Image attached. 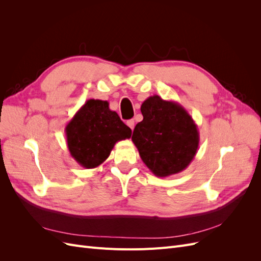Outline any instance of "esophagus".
Segmentation results:
<instances>
[{"mask_svg": "<svg viewBox=\"0 0 261 261\" xmlns=\"http://www.w3.org/2000/svg\"><path fill=\"white\" fill-rule=\"evenodd\" d=\"M126 124H127V126H128L130 129H134V126H135V121H134V120H128L127 122H126Z\"/></svg>", "mask_w": 261, "mask_h": 261, "instance_id": "34e87169", "label": "esophagus"}]
</instances>
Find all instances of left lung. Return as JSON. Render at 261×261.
I'll list each match as a JSON object with an SVG mask.
<instances>
[{"label":"left lung","instance_id":"8db88e82","mask_svg":"<svg viewBox=\"0 0 261 261\" xmlns=\"http://www.w3.org/2000/svg\"><path fill=\"white\" fill-rule=\"evenodd\" d=\"M144 120L132 140L141 160L155 176L167 177L184 171L199 146V132L193 117L175 101L151 96L140 108Z\"/></svg>","mask_w":261,"mask_h":261}]
</instances>
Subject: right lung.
<instances>
[{
  "mask_svg": "<svg viewBox=\"0 0 261 261\" xmlns=\"http://www.w3.org/2000/svg\"><path fill=\"white\" fill-rule=\"evenodd\" d=\"M65 134L70 155L82 167L93 169L108 159L117 141L130 138L132 129L108 101L89 99L68 122Z\"/></svg>",
  "mask_w": 261,
  "mask_h": 261,
  "instance_id": "obj_1",
  "label": "right lung"
}]
</instances>
